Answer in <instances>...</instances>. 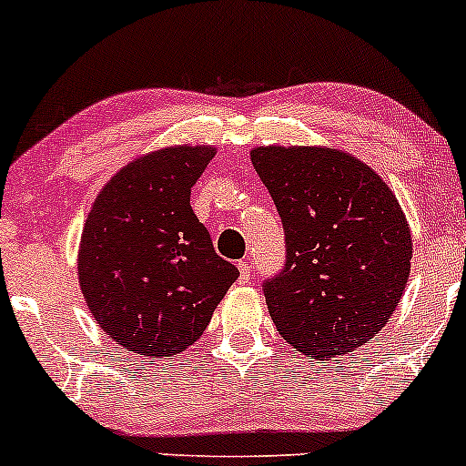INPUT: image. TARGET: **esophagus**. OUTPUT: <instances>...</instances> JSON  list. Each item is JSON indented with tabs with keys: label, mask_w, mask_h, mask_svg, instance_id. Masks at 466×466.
<instances>
[{
	"label": "esophagus",
	"mask_w": 466,
	"mask_h": 466,
	"mask_svg": "<svg viewBox=\"0 0 466 466\" xmlns=\"http://www.w3.org/2000/svg\"><path fill=\"white\" fill-rule=\"evenodd\" d=\"M238 274H240V282H248L249 278H251V267L248 263H243V260H240V263H238Z\"/></svg>",
	"instance_id": "obj_1"
}]
</instances>
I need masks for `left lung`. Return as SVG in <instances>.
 Returning a JSON list of instances; mask_svg holds the SVG:
<instances>
[{
    "label": "left lung",
    "mask_w": 466,
    "mask_h": 466,
    "mask_svg": "<svg viewBox=\"0 0 466 466\" xmlns=\"http://www.w3.org/2000/svg\"><path fill=\"white\" fill-rule=\"evenodd\" d=\"M251 164L285 228V267L263 285L278 333L313 360L368 344L410 278L411 234L394 192L337 148L258 147Z\"/></svg>",
    "instance_id": "left-lung-1"
}]
</instances>
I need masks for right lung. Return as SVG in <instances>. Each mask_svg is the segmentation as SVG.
I'll return each instance as SVG.
<instances>
[{
    "label": "right lung",
    "mask_w": 466,
    "mask_h": 466,
    "mask_svg": "<svg viewBox=\"0 0 466 466\" xmlns=\"http://www.w3.org/2000/svg\"><path fill=\"white\" fill-rule=\"evenodd\" d=\"M212 147L133 159L96 197L78 248V282L106 337L144 357L186 350L210 324L238 269L212 248L190 188Z\"/></svg>",
    "instance_id": "obj_1"
}]
</instances>
